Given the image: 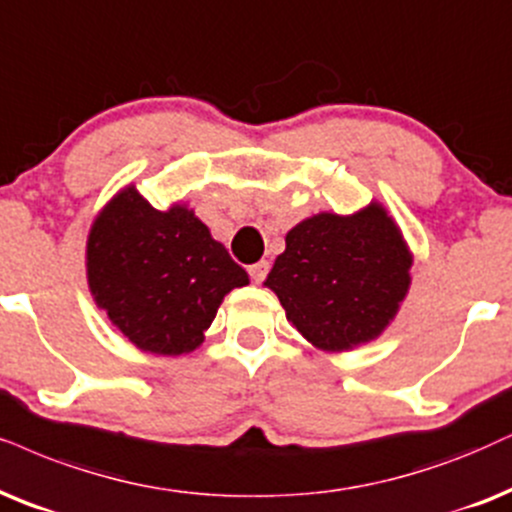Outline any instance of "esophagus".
Returning a JSON list of instances; mask_svg holds the SVG:
<instances>
[{"mask_svg": "<svg viewBox=\"0 0 512 512\" xmlns=\"http://www.w3.org/2000/svg\"><path fill=\"white\" fill-rule=\"evenodd\" d=\"M250 278L255 283H262L264 278H267V274H269V262H257V264H250Z\"/></svg>", "mask_w": 512, "mask_h": 512, "instance_id": "1", "label": "esophagus"}]
</instances>
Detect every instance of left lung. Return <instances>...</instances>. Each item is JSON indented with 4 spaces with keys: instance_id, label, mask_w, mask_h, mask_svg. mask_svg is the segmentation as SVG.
I'll list each match as a JSON object with an SVG mask.
<instances>
[{
    "instance_id": "obj_1",
    "label": "left lung",
    "mask_w": 512,
    "mask_h": 512,
    "mask_svg": "<svg viewBox=\"0 0 512 512\" xmlns=\"http://www.w3.org/2000/svg\"><path fill=\"white\" fill-rule=\"evenodd\" d=\"M411 252L380 203L357 215L321 212L286 236L264 286L314 347L345 352L375 340L409 290Z\"/></svg>"
}]
</instances>
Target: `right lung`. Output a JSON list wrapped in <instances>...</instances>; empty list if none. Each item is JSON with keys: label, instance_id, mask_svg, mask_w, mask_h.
Instances as JSON below:
<instances>
[{"label": "right lung", "instance_id": "right-lung-1", "mask_svg": "<svg viewBox=\"0 0 512 512\" xmlns=\"http://www.w3.org/2000/svg\"><path fill=\"white\" fill-rule=\"evenodd\" d=\"M87 281L129 342L177 357L203 342L224 295L248 286V274L189 208L160 212L127 186L89 231Z\"/></svg>", "mask_w": 512, "mask_h": 512}]
</instances>
